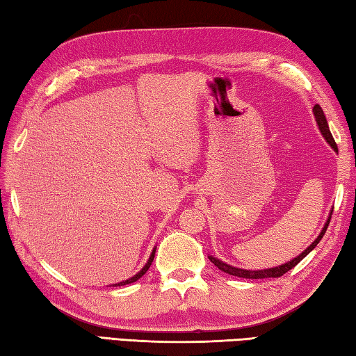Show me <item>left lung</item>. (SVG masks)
<instances>
[{"mask_svg": "<svg viewBox=\"0 0 356 356\" xmlns=\"http://www.w3.org/2000/svg\"><path fill=\"white\" fill-rule=\"evenodd\" d=\"M313 113H314L316 122H318V126H319L321 134L324 135V138L327 140V143L330 145L336 152H338V146H336L334 140H333V137H332L330 129H328V122H327V118H325V115H324V111H322V107H321L319 104H316V106L313 107ZM332 211H333V210H332ZM330 219H332V213H330V216H328V219H327L324 229L321 230L319 236L316 238V240H314L312 244H309L308 248H307L305 250H303L300 255H297L296 258H293V260L285 263V264H280V266L269 268V269L250 270V269H241V268L230 266V264L224 263V261L219 260V258H215V257H211V255H210L209 258H210V261H211L213 264H215V266H218L219 269L224 270L225 274H230V275H235V277H241V279H270V277H273V279H277V277H282L283 274H286L288 270L293 269L297 263H300V261L303 260V258H305V257L309 254V252H312V250L316 248V245L319 244V241L322 240V236L325 235L328 224H330Z\"/></svg>", "mask_w": 356, "mask_h": 356, "instance_id": "1", "label": "left lung"}]
</instances>
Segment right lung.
<instances>
[{
	"label": "right lung",
	"mask_w": 356,
	"mask_h": 356,
	"mask_svg": "<svg viewBox=\"0 0 356 356\" xmlns=\"http://www.w3.org/2000/svg\"><path fill=\"white\" fill-rule=\"evenodd\" d=\"M154 255H156V248H154V250H152V254H151V257H149V260H147V263L145 264L143 266V269L140 270V273H137L135 274L134 277H131V279H127V280H122V282H120V283H115L113 286H122V285H129V283H134V282H137L140 277H143L145 274H146V270L149 269V266L152 264V260H154Z\"/></svg>",
	"instance_id": "add662e5"
}]
</instances>
